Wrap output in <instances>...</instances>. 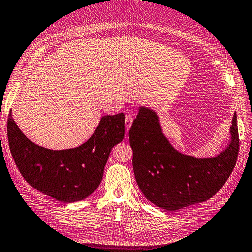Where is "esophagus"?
Returning a JSON list of instances; mask_svg holds the SVG:
<instances>
[{"label":"esophagus","mask_w":252,"mask_h":252,"mask_svg":"<svg viewBox=\"0 0 252 252\" xmlns=\"http://www.w3.org/2000/svg\"><path fill=\"white\" fill-rule=\"evenodd\" d=\"M132 121H133V116L131 114H127L125 116V127H126V130H129V128L132 124Z\"/></svg>","instance_id":"esophagus-1"}]
</instances>
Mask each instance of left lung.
<instances>
[{"mask_svg": "<svg viewBox=\"0 0 252 252\" xmlns=\"http://www.w3.org/2000/svg\"><path fill=\"white\" fill-rule=\"evenodd\" d=\"M229 146L216 157L198 159L175 151L161 132L155 112L140 108L129 130L134 177L155 205L176 211L201 203L222 188L235 167L239 150L236 114Z\"/></svg>", "mask_w": 252, "mask_h": 252, "instance_id": "1", "label": "left lung"}]
</instances>
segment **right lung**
Listing matches in <instances>:
<instances>
[{"label": "right lung", "mask_w": 252, "mask_h": 252, "mask_svg": "<svg viewBox=\"0 0 252 252\" xmlns=\"http://www.w3.org/2000/svg\"><path fill=\"white\" fill-rule=\"evenodd\" d=\"M125 115L102 116L87 142L75 149L53 151L38 146L7 120L11 155L23 179L33 188L65 203L83 200L102 180L112 147L124 139Z\"/></svg>", "instance_id": "1"}]
</instances>
